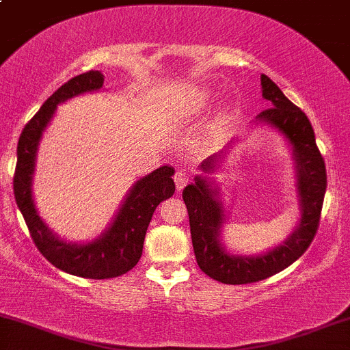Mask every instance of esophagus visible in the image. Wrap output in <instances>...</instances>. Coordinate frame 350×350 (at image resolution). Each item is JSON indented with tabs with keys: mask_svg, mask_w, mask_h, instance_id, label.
Returning a JSON list of instances; mask_svg holds the SVG:
<instances>
[{
	"mask_svg": "<svg viewBox=\"0 0 350 350\" xmlns=\"http://www.w3.org/2000/svg\"><path fill=\"white\" fill-rule=\"evenodd\" d=\"M189 180H191V176H189V172L186 171H176L174 174V183H176V187H178V191L180 189H184L189 184Z\"/></svg>",
	"mask_w": 350,
	"mask_h": 350,
	"instance_id": "34e87169",
	"label": "esophagus"
}]
</instances>
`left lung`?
Segmentation results:
<instances>
[{
  "mask_svg": "<svg viewBox=\"0 0 350 350\" xmlns=\"http://www.w3.org/2000/svg\"><path fill=\"white\" fill-rule=\"evenodd\" d=\"M263 97L271 103L270 108L258 115L260 120L270 123L291 143L298 163V189L301 198L299 227L283 245L267 255L232 256L219 242V230L224 222V211L215 200V191L207 180L196 178L194 184L183 191L187 207L191 239L196 262L207 276L226 284H247L262 281L268 276L290 267L308 250L319 228L321 211L327 187V174L324 158L316 144L314 130L304 111L284 97L280 87L267 75H262ZM214 161L207 159L204 171L212 170Z\"/></svg>",
  "mask_w": 350,
  "mask_h": 350,
  "instance_id": "8db88e82",
  "label": "left lung"
}]
</instances>
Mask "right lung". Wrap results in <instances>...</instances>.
<instances>
[{
  "instance_id": "add662e5",
  "label": "right lung",
  "mask_w": 350,
  "mask_h": 350,
  "mask_svg": "<svg viewBox=\"0 0 350 350\" xmlns=\"http://www.w3.org/2000/svg\"><path fill=\"white\" fill-rule=\"evenodd\" d=\"M103 85V75L98 70H88L75 75L59 87L44 102L24 126L18 142V163L13 176L14 199L29 228L31 239L47 262L70 275L92 280H107L122 276L139 262L143 242L152 212L159 202L174 194L176 186L171 176L174 170L163 166L135 184L126 200L120 208L111 227L95 242L88 245H69L60 242L47 230L36 214L31 196V179L34 172V159L38 143L44 128L54 115L57 103L75 97L83 92L97 90Z\"/></svg>"
}]
</instances>
